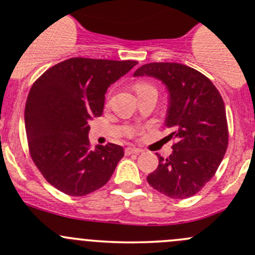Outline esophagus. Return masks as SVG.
<instances>
[{
    "instance_id": "obj_1",
    "label": "esophagus",
    "mask_w": 255,
    "mask_h": 255,
    "mask_svg": "<svg viewBox=\"0 0 255 255\" xmlns=\"http://www.w3.org/2000/svg\"><path fill=\"white\" fill-rule=\"evenodd\" d=\"M126 155H133V153H140L142 152L141 149H138V147H127L125 150Z\"/></svg>"
}]
</instances>
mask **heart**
<instances>
[{"instance_id": "heart-1", "label": "heart", "mask_w": 255, "mask_h": 255, "mask_svg": "<svg viewBox=\"0 0 255 255\" xmlns=\"http://www.w3.org/2000/svg\"><path fill=\"white\" fill-rule=\"evenodd\" d=\"M150 88H153V87L151 86V85H149V83H146V82H138V83H135L136 93H141V92L146 91V89H150Z\"/></svg>"}]
</instances>
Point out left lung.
<instances>
[{
    "mask_svg": "<svg viewBox=\"0 0 255 255\" xmlns=\"http://www.w3.org/2000/svg\"><path fill=\"white\" fill-rule=\"evenodd\" d=\"M134 76L157 78L169 94L166 138L174 140L173 152L168 158L157 155L147 183L170 198L191 197L214 177L228 149L223 98L208 77L183 64H145Z\"/></svg>",
    "mask_w": 255,
    "mask_h": 255,
    "instance_id": "obj_1",
    "label": "left lung"
}]
</instances>
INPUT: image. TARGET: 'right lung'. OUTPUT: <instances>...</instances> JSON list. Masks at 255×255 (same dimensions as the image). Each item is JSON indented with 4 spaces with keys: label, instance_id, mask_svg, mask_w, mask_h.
Instances as JSON below:
<instances>
[{
    "label": "right lung",
    "instance_id": "add662e5",
    "mask_svg": "<svg viewBox=\"0 0 255 255\" xmlns=\"http://www.w3.org/2000/svg\"><path fill=\"white\" fill-rule=\"evenodd\" d=\"M134 60L71 58L36 80L25 105V130L33 163L44 179L70 196L104 186L125 155L109 142L91 149L88 122L102 116L110 85L136 65Z\"/></svg>",
    "mask_w": 255,
    "mask_h": 255
}]
</instances>
